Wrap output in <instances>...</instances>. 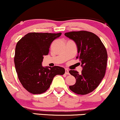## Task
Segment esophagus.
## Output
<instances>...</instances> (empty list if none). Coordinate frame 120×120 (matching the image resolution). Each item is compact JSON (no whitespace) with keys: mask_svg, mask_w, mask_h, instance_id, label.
<instances>
[{"mask_svg":"<svg viewBox=\"0 0 120 120\" xmlns=\"http://www.w3.org/2000/svg\"><path fill=\"white\" fill-rule=\"evenodd\" d=\"M65 74L67 75L69 74V71L68 69H65Z\"/></svg>","mask_w":120,"mask_h":120,"instance_id":"34e87169","label":"esophagus"}]
</instances>
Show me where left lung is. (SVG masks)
<instances>
[{
	"instance_id": "1",
	"label": "left lung",
	"mask_w": 120,
	"mask_h": 120,
	"mask_svg": "<svg viewBox=\"0 0 120 120\" xmlns=\"http://www.w3.org/2000/svg\"><path fill=\"white\" fill-rule=\"evenodd\" d=\"M76 43L79 58L83 67L81 74L69 71L76 79V83L69 87L78 95H86L92 92L99 85L105 74L108 55L107 50L98 36L85 30L64 33Z\"/></svg>"
}]
</instances>
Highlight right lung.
I'll return each mask as SVG.
<instances>
[{
	"label": "right lung",
	"mask_w": 120,
	"mask_h": 120,
	"mask_svg": "<svg viewBox=\"0 0 120 120\" xmlns=\"http://www.w3.org/2000/svg\"><path fill=\"white\" fill-rule=\"evenodd\" d=\"M61 33H29L22 37L16 46L14 62L20 83L28 92L41 94L50 86L54 77L64 75L62 67H43L44 56L49 54L51 44Z\"/></svg>",
	"instance_id": "right-lung-1"
}]
</instances>
